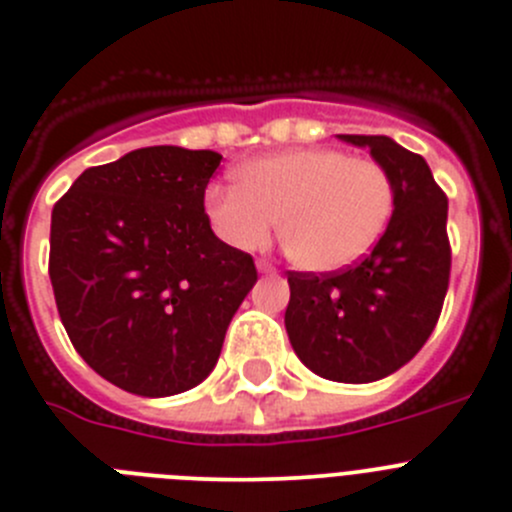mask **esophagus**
<instances>
[{
    "instance_id": "1",
    "label": "esophagus",
    "mask_w": 512,
    "mask_h": 512,
    "mask_svg": "<svg viewBox=\"0 0 512 512\" xmlns=\"http://www.w3.org/2000/svg\"><path fill=\"white\" fill-rule=\"evenodd\" d=\"M257 270L265 272V275H272L275 272V265L270 260H257Z\"/></svg>"
}]
</instances>
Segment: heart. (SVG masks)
I'll use <instances>...</instances> for the list:
<instances>
[{"instance_id":"heart-1","label":"heart","mask_w":512,"mask_h":512,"mask_svg":"<svg viewBox=\"0 0 512 512\" xmlns=\"http://www.w3.org/2000/svg\"><path fill=\"white\" fill-rule=\"evenodd\" d=\"M395 207L388 170L332 147H297L237 167V185H212L205 215L237 250H257L280 217L287 257L310 272H337L370 252Z\"/></svg>"}]
</instances>
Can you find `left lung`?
Masks as SVG:
<instances>
[{"instance_id":"1","label":"left lung","mask_w":512,"mask_h":512,"mask_svg":"<svg viewBox=\"0 0 512 512\" xmlns=\"http://www.w3.org/2000/svg\"><path fill=\"white\" fill-rule=\"evenodd\" d=\"M367 147L395 187L393 217L370 255L340 272H287L285 327L315 375L375 382L413 360L435 330L450 280L448 197L428 162L382 135H337Z\"/></svg>"}]
</instances>
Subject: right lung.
Here are the masks:
<instances>
[{"label":"right lung","instance_id":"obj_1","mask_svg":"<svg viewBox=\"0 0 512 512\" xmlns=\"http://www.w3.org/2000/svg\"><path fill=\"white\" fill-rule=\"evenodd\" d=\"M222 155L142 147L89 167L54 205L49 280L74 350L142 398L195 388L220 357L255 262L212 232Z\"/></svg>","mask_w":512,"mask_h":512}]
</instances>
